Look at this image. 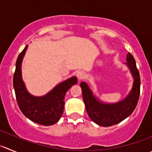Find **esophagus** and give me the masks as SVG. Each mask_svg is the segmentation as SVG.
I'll use <instances>...</instances> for the list:
<instances>
[{
    "instance_id": "1",
    "label": "esophagus",
    "mask_w": 152,
    "mask_h": 152,
    "mask_svg": "<svg viewBox=\"0 0 152 152\" xmlns=\"http://www.w3.org/2000/svg\"><path fill=\"white\" fill-rule=\"evenodd\" d=\"M77 79H78L79 81H80V80H83V79L85 78V74H84V72H81V71H80V72H77Z\"/></svg>"
}]
</instances>
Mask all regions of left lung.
I'll return each mask as SVG.
<instances>
[{
	"instance_id": "left-lung-1",
	"label": "left lung",
	"mask_w": 152,
	"mask_h": 152,
	"mask_svg": "<svg viewBox=\"0 0 152 152\" xmlns=\"http://www.w3.org/2000/svg\"><path fill=\"white\" fill-rule=\"evenodd\" d=\"M126 60L125 64L134 77V83L131 91L123 100L114 104L104 103L94 96L87 83L85 82L80 83L86 112L89 118L97 125L103 127L116 125L129 116L137 107L140 92V73L135 59L131 53L127 54Z\"/></svg>"
}]
</instances>
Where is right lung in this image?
Here are the masks:
<instances>
[{
  "mask_svg": "<svg viewBox=\"0 0 152 152\" xmlns=\"http://www.w3.org/2000/svg\"><path fill=\"white\" fill-rule=\"evenodd\" d=\"M27 45L20 53L15 63L13 87L17 103L27 118L40 125H52L60 120L64 109L65 95L72 86L77 83L76 77L61 82L44 96L36 97L27 92L21 77V62Z\"/></svg>",
  "mask_w": 152,
  "mask_h": 152,
  "instance_id": "1",
  "label": "right lung"
}]
</instances>
